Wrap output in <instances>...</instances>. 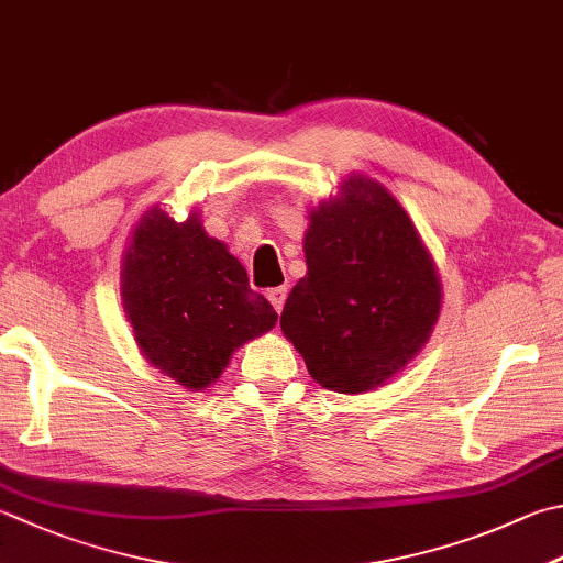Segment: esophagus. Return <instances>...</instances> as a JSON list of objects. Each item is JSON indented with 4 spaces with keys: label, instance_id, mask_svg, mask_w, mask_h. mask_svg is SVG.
I'll return each instance as SVG.
<instances>
[{
    "label": "esophagus",
    "instance_id": "34e87169",
    "mask_svg": "<svg viewBox=\"0 0 563 563\" xmlns=\"http://www.w3.org/2000/svg\"><path fill=\"white\" fill-rule=\"evenodd\" d=\"M267 299L272 301L274 311L282 313V309H284V301H286V289H284V286H277V289H269V291H267Z\"/></svg>",
    "mask_w": 563,
    "mask_h": 563
}]
</instances>
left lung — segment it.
Returning <instances> with one entry per match:
<instances>
[{
    "mask_svg": "<svg viewBox=\"0 0 563 563\" xmlns=\"http://www.w3.org/2000/svg\"><path fill=\"white\" fill-rule=\"evenodd\" d=\"M303 252L309 272L284 303V335L325 389L382 385L419 353L441 309L437 269L405 208L350 176L343 198L311 213Z\"/></svg>",
    "mask_w": 563,
    "mask_h": 563,
    "instance_id": "1",
    "label": "left lung"
}]
</instances>
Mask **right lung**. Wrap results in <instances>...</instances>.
<instances>
[{"label":"right lung","mask_w":563,"mask_h":563,"mask_svg":"<svg viewBox=\"0 0 563 563\" xmlns=\"http://www.w3.org/2000/svg\"><path fill=\"white\" fill-rule=\"evenodd\" d=\"M122 303L146 360L188 389L216 382L232 350L277 321L245 267L196 216L174 222L158 208L126 250Z\"/></svg>","instance_id":"right-lung-1"}]
</instances>
